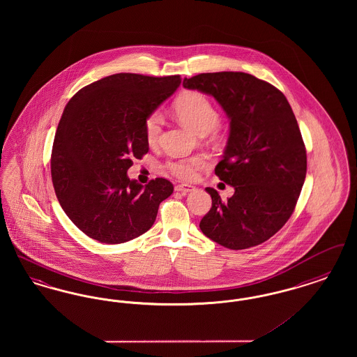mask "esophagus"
Returning a JSON list of instances; mask_svg holds the SVG:
<instances>
[{
  "label": "esophagus",
  "mask_w": 357,
  "mask_h": 357,
  "mask_svg": "<svg viewBox=\"0 0 357 357\" xmlns=\"http://www.w3.org/2000/svg\"><path fill=\"white\" fill-rule=\"evenodd\" d=\"M195 187L191 186V185H176L175 186V191L178 192H182V194H187L190 191H192Z\"/></svg>",
  "instance_id": "obj_1"
}]
</instances>
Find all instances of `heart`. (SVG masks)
I'll list each match as a JSON object with an SVG mask.
<instances>
[{"label":"heart","mask_w":357,"mask_h":357,"mask_svg":"<svg viewBox=\"0 0 357 357\" xmlns=\"http://www.w3.org/2000/svg\"><path fill=\"white\" fill-rule=\"evenodd\" d=\"M175 114L179 120L198 134H204L214 130L220 123V114L210 99L201 92H188L181 96L174 105ZM163 127V116L159 111L149 114L144 119V135L149 144H156ZM207 166V160L202 155L188 158H178L167 162V169L178 178L190 181L195 178L197 171Z\"/></svg>","instance_id":"obj_1"}]
</instances>
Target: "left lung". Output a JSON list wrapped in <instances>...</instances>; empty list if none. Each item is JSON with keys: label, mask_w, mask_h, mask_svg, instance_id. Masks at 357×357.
I'll return each instance as SVG.
<instances>
[{"label": "left lung", "mask_w": 357, "mask_h": 357, "mask_svg": "<svg viewBox=\"0 0 357 357\" xmlns=\"http://www.w3.org/2000/svg\"><path fill=\"white\" fill-rule=\"evenodd\" d=\"M183 86L211 95L230 119L215 175L234 195L222 201L206 187L213 204L202 233L233 250L268 241L290 218L305 181V144L290 104L280 89L243 72L201 73Z\"/></svg>", "instance_id": "1"}]
</instances>
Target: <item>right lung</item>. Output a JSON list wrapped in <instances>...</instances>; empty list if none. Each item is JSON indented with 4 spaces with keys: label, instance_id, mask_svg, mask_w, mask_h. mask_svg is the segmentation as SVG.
Wrapping results in <instances>:
<instances>
[{
    "label": "right lung",
    "instance_id": "add662e5",
    "mask_svg": "<svg viewBox=\"0 0 357 357\" xmlns=\"http://www.w3.org/2000/svg\"><path fill=\"white\" fill-rule=\"evenodd\" d=\"M181 82L179 75L116 73L82 88L66 105L53 140L52 182L69 220L88 237L114 245L142 236L172 194L170 181L142 186L127 171L149 153L146 116Z\"/></svg>",
    "mask_w": 357,
    "mask_h": 357
}]
</instances>
